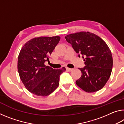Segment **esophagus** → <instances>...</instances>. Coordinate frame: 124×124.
Instances as JSON below:
<instances>
[{
	"label": "esophagus",
	"instance_id": "esophagus-1",
	"mask_svg": "<svg viewBox=\"0 0 124 124\" xmlns=\"http://www.w3.org/2000/svg\"><path fill=\"white\" fill-rule=\"evenodd\" d=\"M66 70H67L69 71V72H71V71L73 70V69L72 68H68V67H67Z\"/></svg>",
	"mask_w": 124,
	"mask_h": 124
}]
</instances>
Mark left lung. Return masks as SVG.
I'll return each instance as SVG.
<instances>
[{
	"label": "left lung",
	"instance_id": "8db88e82",
	"mask_svg": "<svg viewBox=\"0 0 124 124\" xmlns=\"http://www.w3.org/2000/svg\"><path fill=\"white\" fill-rule=\"evenodd\" d=\"M74 51L82 56L85 66L79 68L81 76L76 84L87 92H94L104 87L110 76L113 58L104 40L93 33L80 32L65 37Z\"/></svg>",
	"mask_w": 124,
	"mask_h": 124
}]
</instances>
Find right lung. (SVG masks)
<instances>
[{"label": "right lung", "instance_id": "obj_1", "mask_svg": "<svg viewBox=\"0 0 124 124\" xmlns=\"http://www.w3.org/2000/svg\"><path fill=\"white\" fill-rule=\"evenodd\" d=\"M60 37H40L29 40L21 50L17 69L20 79L31 93L39 96L51 94L59 85L65 67L54 70L45 65L60 40Z\"/></svg>", "mask_w": 124, "mask_h": 124}]
</instances>
